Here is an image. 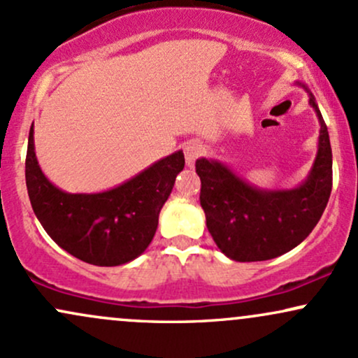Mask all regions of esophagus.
Masks as SVG:
<instances>
[{
  "label": "esophagus",
  "instance_id": "esophagus-1",
  "mask_svg": "<svg viewBox=\"0 0 358 358\" xmlns=\"http://www.w3.org/2000/svg\"><path fill=\"white\" fill-rule=\"evenodd\" d=\"M185 159H187L188 165H193L196 158L203 155V146L199 141H190L185 145Z\"/></svg>",
  "mask_w": 358,
  "mask_h": 358
}]
</instances>
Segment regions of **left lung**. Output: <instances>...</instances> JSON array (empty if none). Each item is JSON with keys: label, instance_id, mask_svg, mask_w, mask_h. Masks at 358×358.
<instances>
[{"label": "left lung", "instance_id": "obj_1", "mask_svg": "<svg viewBox=\"0 0 358 358\" xmlns=\"http://www.w3.org/2000/svg\"><path fill=\"white\" fill-rule=\"evenodd\" d=\"M310 106L320 121L318 153L308 178L293 190H261L224 163L196 159L207 229L217 248L234 261H268L294 249L310 236L327 207L334 180L330 136L313 94Z\"/></svg>", "mask_w": 358, "mask_h": 358}]
</instances>
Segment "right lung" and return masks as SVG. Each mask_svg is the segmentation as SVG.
Listing matches in <instances>:
<instances>
[{
	"mask_svg": "<svg viewBox=\"0 0 358 358\" xmlns=\"http://www.w3.org/2000/svg\"><path fill=\"white\" fill-rule=\"evenodd\" d=\"M183 166L185 156L176 151L113 190L62 192L40 170L31 126L24 178L36 219L62 249L89 264L119 266L136 259L153 241L159 210Z\"/></svg>",
	"mask_w": 358,
	"mask_h": 358,
	"instance_id": "right-lung-1",
	"label": "right lung"
}]
</instances>
